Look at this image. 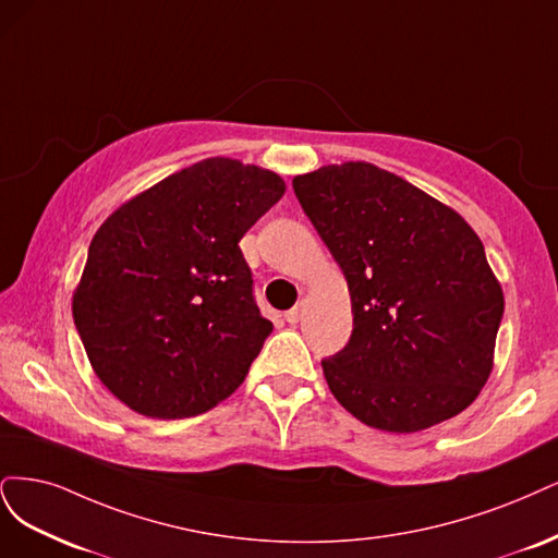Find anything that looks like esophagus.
Here are the masks:
<instances>
[{
    "instance_id": "esophagus-1",
    "label": "esophagus",
    "mask_w": 558,
    "mask_h": 558,
    "mask_svg": "<svg viewBox=\"0 0 558 558\" xmlns=\"http://www.w3.org/2000/svg\"><path fill=\"white\" fill-rule=\"evenodd\" d=\"M303 313H305V305H303V303H299V305H294L292 311H287V313H284V319L290 322V325H296V322H301Z\"/></svg>"
}]
</instances>
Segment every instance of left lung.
Masks as SVG:
<instances>
[{
    "label": "left lung",
    "instance_id": "1",
    "mask_svg": "<svg viewBox=\"0 0 558 558\" xmlns=\"http://www.w3.org/2000/svg\"><path fill=\"white\" fill-rule=\"evenodd\" d=\"M292 185L350 290V343L322 362L336 401L391 434L459 415L489 380L506 305L473 227L368 161Z\"/></svg>",
    "mask_w": 558,
    "mask_h": 558
}]
</instances>
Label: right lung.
Here are the masks:
<instances>
[{"instance_id":"add662e5","label":"right lung","mask_w":558,"mask_h":558,"mask_svg":"<svg viewBox=\"0 0 558 558\" xmlns=\"http://www.w3.org/2000/svg\"><path fill=\"white\" fill-rule=\"evenodd\" d=\"M284 194L268 169L208 157L113 210L71 301L89 364L138 415H202L241 387L274 325L239 241Z\"/></svg>"}]
</instances>
